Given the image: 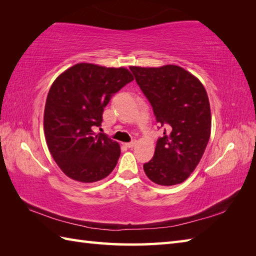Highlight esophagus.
<instances>
[{
    "mask_svg": "<svg viewBox=\"0 0 256 256\" xmlns=\"http://www.w3.org/2000/svg\"><path fill=\"white\" fill-rule=\"evenodd\" d=\"M125 145H126L128 148H133V146L136 145V140H132L131 142H128V143H126Z\"/></svg>",
    "mask_w": 256,
    "mask_h": 256,
    "instance_id": "obj_1",
    "label": "esophagus"
}]
</instances>
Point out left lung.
<instances>
[{"label":"left lung","mask_w":256,"mask_h":256,"mask_svg":"<svg viewBox=\"0 0 256 256\" xmlns=\"http://www.w3.org/2000/svg\"><path fill=\"white\" fill-rule=\"evenodd\" d=\"M130 69L157 123L164 126L153 158L143 165L146 176L162 186L180 184L197 167L210 138L211 112L204 86L175 64Z\"/></svg>","instance_id":"left-lung-1"}]
</instances>
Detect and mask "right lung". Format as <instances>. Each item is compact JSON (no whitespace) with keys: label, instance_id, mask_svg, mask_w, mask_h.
<instances>
[{"label":"right lung","instance_id":"1","mask_svg":"<svg viewBox=\"0 0 256 256\" xmlns=\"http://www.w3.org/2000/svg\"><path fill=\"white\" fill-rule=\"evenodd\" d=\"M133 79L125 68L84 62L54 81L45 104V138L52 158L69 178L94 182L114 170L120 145L94 128L101 126L113 94Z\"/></svg>","mask_w":256,"mask_h":256}]
</instances>
